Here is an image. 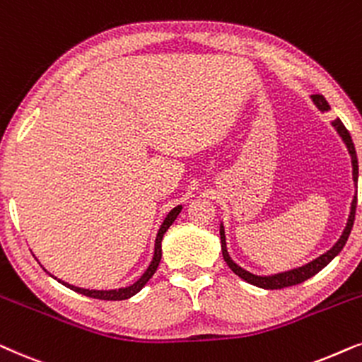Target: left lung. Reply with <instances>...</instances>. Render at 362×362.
Wrapping results in <instances>:
<instances>
[{"label": "left lung", "mask_w": 362, "mask_h": 362, "mask_svg": "<svg viewBox=\"0 0 362 362\" xmlns=\"http://www.w3.org/2000/svg\"><path fill=\"white\" fill-rule=\"evenodd\" d=\"M313 100H315V104L317 105V109L322 110V112H326V110H329V104L326 103V99L322 98L321 94H313L311 95ZM332 125L336 127V131L339 132V136L343 137V141L346 146H348V151L351 153V160H353V178L354 182L358 184V175H359V168H358V156H356V148H354V144H353V139H351V134L348 129L344 127V124L341 122L339 119H336ZM356 206H358V197H354L353 200V205H351V215H349V220H348V225H346L344 228V233L341 235V238L338 240V243L332 247L329 252L321 255L320 258L313 259L311 263L305 264V267L301 268H296V269H291V272H286V273H279V274H273V276H255V274L245 272L238 267V264H235L231 262L230 257H228V252H226V247H225V233H223V228H220V238H221V253H223V258L226 264H228L231 272L235 274H238L240 278L245 279V281H248L250 285H255L258 288H264V290H283V288H288V286H295V285H300V283L306 281V279H310L311 276H315L316 273H320L322 268L326 267L327 263H331V259L338 255L341 250L344 248L346 242H348L349 235H351V230H353V225H354V216H356Z\"/></svg>", "instance_id": "obj_1"}]
</instances>
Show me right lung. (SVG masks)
<instances>
[{"label":"right lung","mask_w":362,"mask_h":362,"mask_svg":"<svg viewBox=\"0 0 362 362\" xmlns=\"http://www.w3.org/2000/svg\"><path fill=\"white\" fill-rule=\"evenodd\" d=\"M180 210H182V206H180V205L175 206V209H173V210L170 211V214L167 215V218L163 220V223H162V226H160V230H158V233H157V240H156V253H153V259H152L151 267L147 268V272L144 273L142 276L139 278L136 283H134V285L127 286V288H120V290H112V291H95V290H84V288H77V286L67 285V283L61 281V279H57V281L62 283V285L67 286V288H71L72 291L81 293V295L89 296V298H95V300H104V301H120V300H127V298L134 296V295H136L137 291H141V290H142L144 285H146V283L148 281V279H151V278L153 276V273H156V269H157L158 263H160V258H162V248H160V245H162L163 233H165V231L168 230V226H170V225L173 223V221H175L177 215L180 214Z\"/></svg>","instance_id":"add662e5"}]
</instances>
